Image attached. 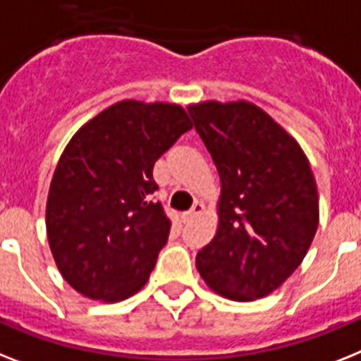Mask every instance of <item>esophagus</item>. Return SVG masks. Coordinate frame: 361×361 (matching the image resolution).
<instances>
[{
	"mask_svg": "<svg viewBox=\"0 0 361 361\" xmlns=\"http://www.w3.org/2000/svg\"><path fill=\"white\" fill-rule=\"evenodd\" d=\"M202 212H204V204H202V202H199V201H195V202H193V207L190 208L186 214H184V221H192L193 217L201 216Z\"/></svg>",
	"mask_w": 361,
	"mask_h": 361,
	"instance_id": "34e87169",
	"label": "esophagus"
}]
</instances>
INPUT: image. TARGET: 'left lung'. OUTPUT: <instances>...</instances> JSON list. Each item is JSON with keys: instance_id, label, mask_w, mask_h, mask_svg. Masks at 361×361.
<instances>
[{"instance_id": "8db88e82", "label": "left lung", "mask_w": 361, "mask_h": 361, "mask_svg": "<svg viewBox=\"0 0 361 361\" xmlns=\"http://www.w3.org/2000/svg\"><path fill=\"white\" fill-rule=\"evenodd\" d=\"M188 112L221 183L216 236L197 252V271L225 299L266 297L305 260L319 225L308 159L251 101H201Z\"/></svg>"}]
</instances>
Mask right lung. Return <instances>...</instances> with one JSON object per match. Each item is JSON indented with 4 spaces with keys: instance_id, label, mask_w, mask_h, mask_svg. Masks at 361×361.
Wrapping results in <instances>:
<instances>
[{
    "instance_id": "right-lung-1",
    "label": "right lung",
    "mask_w": 361,
    "mask_h": 361,
    "mask_svg": "<svg viewBox=\"0 0 361 361\" xmlns=\"http://www.w3.org/2000/svg\"><path fill=\"white\" fill-rule=\"evenodd\" d=\"M192 129L177 103L118 101L62 151L46 204L49 249L64 281L88 299L118 302L147 282L171 221L153 166Z\"/></svg>"
}]
</instances>
